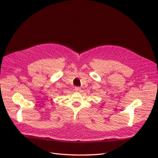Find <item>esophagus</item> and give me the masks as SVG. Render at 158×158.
<instances>
[{"instance_id":"1","label":"esophagus","mask_w":158,"mask_h":158,"mask_svg":"<svg viewBox=\"0 0 158 158\" xmlns=\"http://www.w3.org/2000/svg\"><path fill=\"white\" fill-rule=\"evenodd\" d=\"M81 88L80 87H76V88H75V91H76V92H81Z\"/></svg>"}]
</instances>
